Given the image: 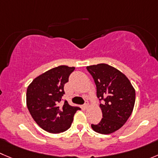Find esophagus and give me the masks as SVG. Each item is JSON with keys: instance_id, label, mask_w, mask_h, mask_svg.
Returning <instances> with one entry per match:
<instances>
[{"instance_id": "34e87169", "label": "esophagus", "mask_w": 158, "mask_h": 158, "mask_svg": "<svg viewBox=\"0 0 158 158\" xmlns=\"http://www.w3.org/2000/svg\"><path fill=\"white\" fill-rule=\"evenodd\" d=\"M88 106H89V105H88V102H85V104L83 105V109H87L88 108Z\"/></svg>"}]
</instances>
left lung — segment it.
Masks as SVG:
<instances>
[{"mask_svg":"<svg viewBox=\"0 0 158 158\" xmlns=\"http://www.w3.org/2000/svg\"><path fill=\"white\" fill-rule=\"evenodd\" d=\"M97 89L102 118L91 124L97 133L109 134L121 128L131 115L136 94L128 78L123 73L106 64L87 67Z\"/></svg>","mask_w":158,"mask_h":158,"instance_id":"left-lung-1","label":"left lung"}]
</instances>
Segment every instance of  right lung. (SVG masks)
<instances>
[{"mask_svg":"<svg viewBox=\"0 0 158 158\" xmlns=\"http://www.w3.org/2000/svg\"><path fill=\"white\" fill-rule=\"evenodd\" d=\"M74 69L67 66L52 68L35 78L28 87V111L35 123L49 133H60L68 130L74 114L81 109L62 98L65 94L64 85Z\"/></svg>","mask_w":158,"mask_h":158,"instance_id":"right-lung-1","label":"right lung"}]
</instances>
